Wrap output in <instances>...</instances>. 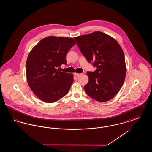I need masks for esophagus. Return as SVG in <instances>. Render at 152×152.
I'll return each mask as SVG.
<instances>
[{
	"label": "esophagus",
	"instance_id": "obj_1",
	"mask_svg": "<svg viewBox=\"0 0 152 152\" xmlns=\"http://www.w3.org/2000/svg\"><path fill=\"white\" fill-rule=\"evenodd\" d=\"M74 75L76 76H79L81 75L80 73H74Z\"/></svg>",
	"mask_w": 152,
	"mask_h": 152
}]
</instances>
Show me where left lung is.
<instances>
[{
	"label": "left lung",
	"mask_w": 152,
	"mask_h": 152,
	"mask_svg": "<svg viewBox=\"0 0 152 152\" xmlns=\"http://www.w3.org/2000/svg\"><path fill=\"white\" fill-rule=\"evenodd\" d=\"M81 52L96 70L87 72V94L100 102L113 99L123 86L126 69L123 50L111 36L97 31L74 38Z\"/></svg>",
	"instance_id": "obj_1"
}]
</instances>
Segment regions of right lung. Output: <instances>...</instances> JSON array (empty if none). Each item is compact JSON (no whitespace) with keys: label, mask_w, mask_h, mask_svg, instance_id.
Segmentation results:
<instances>
[{"label":"right lung","mask_w":152,"mask_h":152,"mask_svg":"<svg viewBox=\"0 0 152 152\" xmlns=\"http://www.w3.org/2000/svg\"><path fill=\"white\" fill-rule=\"evenodd\" d=\"M75 44L72 38L48 36L29 52L26 62L27 80L40 100L52 103L68 92L73 76L58 68L66 64V53Z\"/></svg>","instance_id":"1"}]
</instances>
